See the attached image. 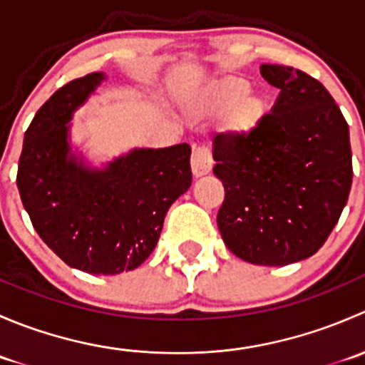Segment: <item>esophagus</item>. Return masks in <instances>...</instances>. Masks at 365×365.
I'll return each instance as SVG.
<instances>
[{
  "instance_id": "obj_1",
  "label": "esophagus",
  "mask_w": 365,
  "mask_h": 365,
  "mask_svg": "<svg viewBox=\"0 0 365 365\" xmlns=\"http://www.w3.org/2000/svg\"><path fill=\"white\" fill-rule=\"evenodd\" d=\"M190 164H192V173L194 176H203L208 175L212 171L213 159L212 152H210L208 146L205 145H196L192 148V159H190Z\"/></svg>"
}]
</instances>
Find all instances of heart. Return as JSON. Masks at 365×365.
I'll list each match as a JSON object with an SVG mask.
<instances>
[{"label":"heart","instance_id":"1","mask_svg":"<svg viewBox=\"0 0 365 365\" xmlns=\"http://www.w3.org/2000/svg\"><path fill=\"white\" fill-rule=\"evenodd\" d=\"M196 114L213 116L222 113V125L227 132L247 138L263 127L270 104L267 97L249 90V81L244 77L220 79L206 91L194 106Z\"/></svg>","mask_w":365,"mask_h":365}]
</instances>
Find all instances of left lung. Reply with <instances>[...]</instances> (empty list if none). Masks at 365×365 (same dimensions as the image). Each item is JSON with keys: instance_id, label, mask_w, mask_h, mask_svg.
<instances>
[{"instance_id": "left-lung-1", "label": "left lung", "mask_w": 365, "mask_h": 365, "mask_svg": "<svg viewBox=\"0 0 365 365\" xmlns=\"http://www.w3.org/2000/svg\"><path fill=\"white\" fill-rule=\"evenodd\" d=\"M261 76L281 90L263 127L213 138V175L224 185L217 226L235 256L284 267L318 252L332 233L351 189V146L318 79L267 63Z\"/></svg>"}]
</instances>
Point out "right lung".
Masks as SVG:
<instances>
[{
    "label": "right lung",
    "instance_id": "1",
    "mask_svg": "<svg viewBox=\"0 0 365 365\" xmlns=\"http://www.w3.org/2000/svg\"><path fill=\"white\" fill-rule=\"evenodd\" d=\"M102 79L91 72L70 81L36 111L24 134L17 189L36 233L68 267L114 275L152 254L192 173L187 143L134 150L104 171L68 159V120Z\"/></svg>",
    "mask_w": 365,
    "mask_h": 365
}]
</instances>
